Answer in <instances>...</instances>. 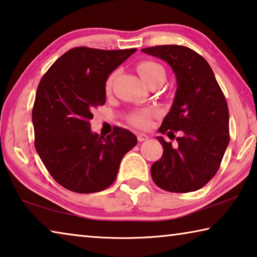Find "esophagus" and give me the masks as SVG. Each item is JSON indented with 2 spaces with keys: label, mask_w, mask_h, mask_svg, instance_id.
Here are the masks:
<instances>
[{
  "label": "esophagus",
  "mask_w": 257,
  "mask_h": 257,
  "mask_svg": "<svg viewBox=\"0 0 257 257\" xmlns=\"http://www.w3.org/2000/svg\"><path fill=\"white\" fill-rule=\"evenodd\" d=\"M137 138H138V142H144V141H147V139H149L150 137L147 136L146 134H138Z\"/></svg>",
  "instance_id": "1"
}]
</instances>
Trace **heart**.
Returning a JSON list of instances; mask_svg holds the SVG:
<instances>
[{
    "label": "heart",
    "instance_id": "heart-1",
    "mask_svg": "<svg viewBox=\"0 0 257 257\" xmlns=\"http://www.w3.org/2000/svg\"><path fill=\"white\" fill-rule=\"evenodd\" d=\"M137 71L139 73V76L143 78V80L144 81L151 79L152 77L156 76L160 72H164L163 68L161 67L159 63L153 62V61H142V62H139L137 64ZM116 75H118V72L114 71L107 77L106 82H105L106 92H110L112 89V85L113 82H114ZM158 113H159L158 108H149V110L135 112L130 115V122L136 125V127L146 128L151 124L152 118L158 114Z\"/></svg>",
    "mask_w": 257,
    "mask_h": 257
}]
</instances>
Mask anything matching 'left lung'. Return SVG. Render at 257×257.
I'll use <instances>...</instances> for the list:
<instances>
[{
	"label": "left lung",
	"instance_id": "8db88e82",
	"mask_svg": "<svg viewBox=\"0 0 257 257\" xmlns=\"http://www.w3.org/2000/svg\"><path fill=\"white\" fill-rule=\"evenodd\" d=\"M167 62L176 76L172 106L159 132L171 138L180 130L177 145L156 138L163 155L153 163L156 185L171 193L195 191L219 170L229 145V110L210 64L196 52L180 45H160L142 50Z\"/></svg>",
	"mask_w": 257,
	"mask_h": 257
}]
</instances>
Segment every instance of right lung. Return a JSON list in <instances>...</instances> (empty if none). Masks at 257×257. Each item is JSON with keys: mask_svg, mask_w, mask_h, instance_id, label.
Returning a JSON list of instances; mask_svg holds the SVG:
<instances>
[{"mask_svg": "<svg viewBox=\"0 0 257 257\" xmlns=\"http://www.w3.org/2000/svg\"><path fill=\"white\" fill-rule=\"evenodd\" d=\"M137 49L69 50L38 85L33 107L35 149L53 179L79 194L110 187L137 137L116 127L106 137L90 129L94 107L106 101L107 77Z\"/></svg>", "mask_w": 257, "mask_h": 257, "instance_id": "add662e5", "label": "right lung"}]
</instances>
